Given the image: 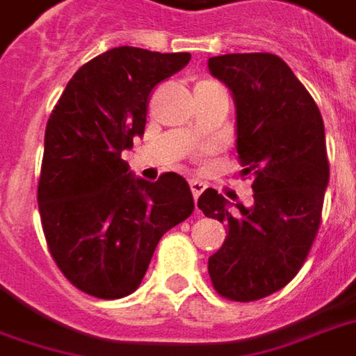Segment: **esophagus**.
<instances>
[{"mask_svg": "<svg viewBox=\"0 0 356 356\" xmlns=\"http://www.w3.org/2000/svg\"><path fill=\"white\" fill-rule=\"evenodd\" d=\"M188 185H191V191H193V196H195V200L198 198V196L202 195V191L206 188V185H204L202 181H196V179H193V181H191Z\"/></svg>", "mask_w": 356, "mask_h": 356, "instance_id": "esophagus-1", "label": "esophagus"}]
</instances>
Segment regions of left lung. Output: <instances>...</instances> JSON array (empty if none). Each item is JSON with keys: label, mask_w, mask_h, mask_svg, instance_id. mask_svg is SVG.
<instances>
[{"label": "left lung", "mask_w": 356, "mask_h": 356, "mask_svg": "<svg viewBox=\"0 0 356 356\" xmlns=\"http://www.w3.org/2000/svg\"><path fill=\"white\" fill-rule=\"evenodd\" d=\"M208 69L233 96L235 148L254 175L250 206L213 188L198 198L204 216L227 227L208 273L220 295L248 302L285 287L314 243L330 181L324 121L282 57L227 54L210 57Z\"/></svg>", "instance_id": "8db88e82"}]
</instances>
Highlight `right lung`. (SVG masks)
I'll return each mask as SVG.
<instances>
[{
	"label": "right lung",
	"mask_w": 356,
	"mask_h": 356,
	"mask_svg": "<svg viewBox=\"0 0 356 356\" xmlns=\"http://www.w3.org/2000/svg\"><path fill=\"white\" fill-rule=\"evenodd\" d=\"M191 54L119 46L69 81L46 125L38 183L42 229L57 268L98 299L138 289L163 233L185 221L195 200L177 173L135 177L123 150L144 135L148 96Z\"/></svg>",
	"instance_id": "add662e5"
}]
</instances>
